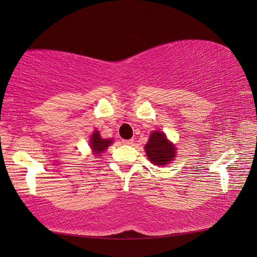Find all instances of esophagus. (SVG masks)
Segmentation results:
<instances>
[{
  "label": "esophagus",
  "instance_id": "34e87169",
  "mask_svg": "<svg viewBox=\"0 0 257 257\" xmlns=\"http://www.w3.org/2000/svg\"><path fill=\"white\" fill-rule=\"evenodd\" d=\"M122 143L124 145H132L133 144V139H124V141H122Z\"/></svg>",
  "mask_w": 257,
  "mask_h": 257
}]
</instances>
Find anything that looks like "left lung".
Instances as JSON below:
<instances>
[{
  "label": "left lung",
  "instance_id": "left-lung-1",
  "mask_svg": "<svg viewBox=\"0 0 257 257\" xmlns=\"http://www.w3.org/2000/svg\"><path fill=\"white\" fill-rule=\"evenodd\" d=\"M148 159L154 165H166L173 161L176 155L175 146L167 141L164 133L153 132L149 137V142L145 146Z\"/></svg>",
  "mask_w": 257,
  "mask_h": 257
}]
</instances>
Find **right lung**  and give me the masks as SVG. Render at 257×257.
Here are the masks:
<instances>
[{"instance_id": "add662e5", "label": "right lung", "mask_w": 257, "mask_h": 257, "mask_svg": "<svg viewBox=\"0 0 257 257\" xmlns=\"http://www.w3.org/2000/svg\"><path fill=\"white\" fill-rule=\"evenodd\" d=\"M111 144V139H103L99 136V133L95 131L90 138V146L92 150L94 151V154H100L104 150L107 149V147Z\"/></svg>"}]
</instances>
